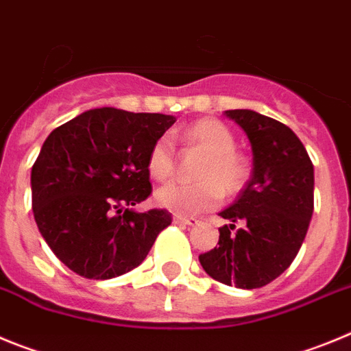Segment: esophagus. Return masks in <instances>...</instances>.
I'll return each instance as SVG.
<instances>
[{
	"label": "esophagus",
	"instance_id": "esophagus-1",
	"mask_svg": "<svg viewBox=\"0 0 351 351\" xmlns=\"http://www.w3.org/2000/svg\"><path fill=\"white\" fill-rule=\"evenodd\" d=\"M173 222L182 223V226H195V223H197V219H194V217H182V215H175V217H173Z\"/></svg>",
	"mask_w": 351,
	"mask_h": 351
}]
</instances>
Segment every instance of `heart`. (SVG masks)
<instances>
[{"label": "heart", "instance_id": "obj_1", "mask_svg": "<svg viewBox=\"0 0 351 351\" xmlns=\"http://www.w3.org/2000/svg\"><path fill=\"white\" fill-rule=\"evenodd\" d=\"M185 141L208 154L197 171V183L173 182L156 192V203L176 215H197L219 206L223 192L236 194L248 178V164L236 152V140L227 125L215 119L194 122L183 134ZM148 173L168 180L175 171V152L169 136L154 141L147 159Z\"/></svg>", "mask_w": 351, "mask_h": 351}]
</instances>
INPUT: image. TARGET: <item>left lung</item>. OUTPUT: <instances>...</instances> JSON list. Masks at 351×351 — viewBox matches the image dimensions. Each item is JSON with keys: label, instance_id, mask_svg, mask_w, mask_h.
I'll return each mask as SVG.
<instances>
[{"label": "left lung", "instance_id": "obj_1", "mask_svg": "<svg viewBox=\"0 0 351 351\" xmlns=\"http://www.w3.org/2000/svg\"><path fill=\"white\" fill-rule=\"evenodd\" d=\"M246 134L254 169L234 203L220 211L213 250L199 255L213 280L238 289H261L276 280L298 255L313 215V164L295 132L254 110H227ZM236 223L242 226L234 230Z\"/></svg>", "mask_w": 351, "mask_h": 351}]
</instances>
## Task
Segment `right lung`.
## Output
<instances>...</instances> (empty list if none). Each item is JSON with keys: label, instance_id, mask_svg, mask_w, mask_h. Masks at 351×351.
Wrapping results in <instances>:
<instances>
[{"label": "right lung", "instance_id": "right-lung-1", "mask_svg": "<svg viewBox=\"0 0 351 351\" xmlns=\"http://www.w3.org/2000/svg\"><path fill=\"white\" fill-rule=\"evenodd\" d=\"M176 119L105 106L49 134L31 169L38 230L56 257L89 280H110L145 261L171 213L132 206L152 192L154 141Z\"/></svg>", "mask_w": 351, "mask_h": 351}]
</instances>
